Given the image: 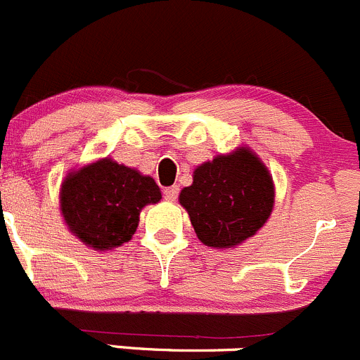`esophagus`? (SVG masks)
<instances>
[{"label":"esophagus","instance_id":"34e87169","mask_svg":"<svg viewBox=\"0 0 360 360\" xmlns=\"http://www.w3.org/2000/svg\"><path fill=\"white\" fill-rule=\"evenodd\" d=\"M163 195H165L167 200H176L177 195H179V188H177V186L165 188V190H163Z\"/></svg>","mask_w":360,"mask_h":360}]
</instances>
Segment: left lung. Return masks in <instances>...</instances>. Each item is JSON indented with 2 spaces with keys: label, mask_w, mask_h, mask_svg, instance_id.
Instances as JSON below:
<instances>
[{
  "label": "left lung",
  "mask_w": 360,
  "mask_h": 360,
  "mask_svg": "<svg viewBox=\"0 0 360 360\" xmlns=\"http://www.w3.org/2000/svg\"><path fill=\"white\" fill-rule=\"evenodd\" d=\"M179 204L205 246L233 248L253 237L273 212V176L251 149L239 148L197 167Z\"/></svg>",
  "instance_id": "8db88e82"
}]
</instances>
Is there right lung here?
Instances as JSON below:
<instances>
[{
	"instance_id": "obj_1",
	"label": "right lung",
	"mask_w": 360,
	"mask_h": 360,
	"mask_svg": "<svg viewBox=\"0 0 360 360\" xmlns=\"http://www.w3.org/2000/svg\"><path fill=\"white\" fill-rule=\"evenodd\" d=\"M160 198L162 191L153 177L110 158L70 172L59 191L70 232L100 251L128 243L137 230L142 209Z\"/></svg>"
}]
</instances>
